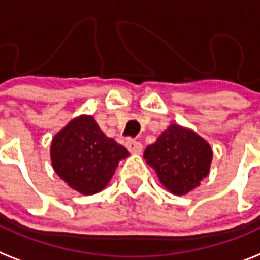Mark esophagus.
Instances as JSON below:
<instances>
[{"mask_svg":"<svg viewBox=\"0 0 260 260\" xmlns=\"http://www.w3.org/2000/svg\"><path fill=\"white\" fill-rule=\"evenodd\" d=\"M126 147L133 154H139L142 151V143L138 142V141H134V139H128L126 142Z\"/></svg>","mask_w":260,"mask_h":260,"instance_id":"34e87169","label":"esophagus"}]
</instances>
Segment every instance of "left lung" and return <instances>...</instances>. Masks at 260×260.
<instances>
[{"label": "left lung", "instance_id": "obj_1", "mask_svg": "<svg viewBox=\"0 0 260 260\" xmlns=\"http://www.w3.org/2000/svg\"><path fill=\"white\" fill-rule=\"evenodd\" d=\"M143 158L169 191L186 195L209 175L212 150L197 133L173 123L146 147Z\"/></svg>", "mask_w": 260, "mask_h": 260}]
</instances>
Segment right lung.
Listing matches in <instances>:
<instances>
[{
	"label": "right lung",
	"mask_w": 260,
	"mask_h": 260,
	"mask_svg": "<svg viewBox=\"0 0 260 260\" xmlns=\"http://www.w3.org/2000/svg\"><path fill=\"white\" fill-rule=\"evenodd\" d=\"M126 147L102 133L93 115H79L51 141L50 159L57 175L83 195L102 191L114 175Z\"/></svg>",
	"instance_id": "right-lung-1"
}]
</instances>
